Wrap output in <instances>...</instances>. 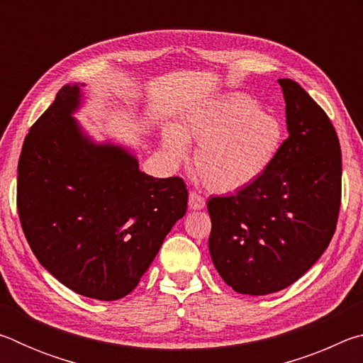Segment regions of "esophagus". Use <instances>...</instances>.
Returning a JSON list of instances; mask_svg holds the SVG:
<instances>
[{
  "instance_id": "obj_1",
  "label": "esophagus",
  "mask_w": 363,
  "mask_h": 363,
  "mask_svg": "<svg viewBox=\"0 0 363 363\" xmlns=\"http://www.w3.org/2000/svg\"><path fill=\"white\" fill-rule=\"evenodd\" d=\"M206 206V201L203 196H200L196 192H190L189 194V208L194 211H199V210H203Z\"/></svg>"
}]
</instances>
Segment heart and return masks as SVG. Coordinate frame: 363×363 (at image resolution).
I'll return each mask as SVG.
<instances>
[{
    "label": "heart",
    "instance_id": "heart-1",
    "mask_svg": "<svg viewBox=\"0 0 363 363\" xmlns=\"http://www.w3.org/2000/svg\"><path fill=\"white\" fill-rule=\"evenodd\" d=\"M284 126L261 112L253 97L230 93L194 107L181 126L169 125L164 149L179 162L189 153V140L199 143L195 173L216 194L238 192L267 173L284 145Z\"/></svg>",
    "mask_w": 363,
    "mask_h": 363
}]
</instances>
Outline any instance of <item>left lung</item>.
Wrapping results in <instances>:
<instances>
[{"mask_svg": "<svg viewBox=\"0 0 363 363\" xmlns=\"http://www.w3.org/2000/svg\"><path fill=\"white\" fill-rule=\"evenodd\" d=\"M288 139L272 167L229 196H211L208 247L237 293L262 296L294 284L330 245L341 205V147L320 106L279 79Z\"/></svg>", "mask_w": 363, "mask_h": 363, "instance_id": "1", "label": "left lung"}]
</instances>
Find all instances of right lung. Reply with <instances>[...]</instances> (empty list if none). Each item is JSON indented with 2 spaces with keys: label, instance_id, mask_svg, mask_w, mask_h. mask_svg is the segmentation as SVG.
Returning <instances> with one entry per match:
<instances>
[{
  "label": "right lung",
  "instance_id": "obj_1",
  "mask_svg": "<svg viewBox=\"0 0 363 363\" xmlns=\"http://www.w3.org/2000/svg\"><path fill=\"white\" fill-rule=\"evenodd\" d=\"M83 83L65 84L23 140L17 210L33 255L86 298L130 294L187 210L181 177H152L126 147L96 143L73 113Z\"/></svg>",
  "mask_w": 363,
  "mask_h": 363
}]
</instances>
